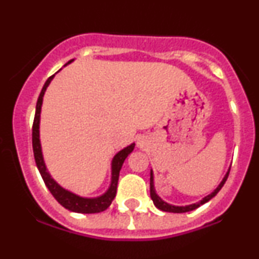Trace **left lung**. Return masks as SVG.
I'll list each match as a JSON object with an SVG mask.
<instances>
[{"instance_id": "left-lung-1", "label": "left lung", "mask_w": 259, "mask_h": 259, "mask_svg": "<svg viewBox=\"0 0 259 259\" xmlns=\"http://www.w3.org/2000/svg\"><path fill=\"white\" fill-rule=\"evenodd\" d=\"M230 171V170H229ZM229 171L227 173V175L224 177V179L221 184H219V186L217 187L214 191L212 192L210 195L206 196V197L203 198L201 202H198V203H194V204H190V206H185V207H178V206H171V204H168L167 202L162 201L160 198L157 196L156 192H154V186H153V177H152V171H151V179H150V194H151V198H152L154 206H156L158 209L160 210H164V212H170V213H185V212H190V210H194L196 208H198L201 206V204H204L206 202H208L209 200H212L214 196L218 194L219 191H221V189L223 186H224L225 181H227L228 177H229Z\"/></svg>"}]
</instances>
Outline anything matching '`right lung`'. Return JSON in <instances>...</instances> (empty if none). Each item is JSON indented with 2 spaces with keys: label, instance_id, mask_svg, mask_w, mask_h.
Wrapping results in <instances>:
<instances>
[{
  "label": "right lung",
  "instance_id": "add662e5",
  "mask_svg": "<svg viewBox=\"0 0 259 259\" xmlns=\"http://www.w3.org/2000/svg\"><path fill=\"white\" fill-rule=\"evenodd\" d=\"M72 62V61H69ZM53 76H50L49 79L45 82L42 90L40 92V96H38L37 102H36V111H35V117H34V123H32V150H34V157L35 162L40 171L41 177H42L45 185L47 186V189L50 190L53 197L57 200L59 204H62L67 209L72 210V212L76 213H100L106 210L107 208L111 206L113 198L115 197L117 194V185H118V179H119V171L123 165L124 160L130 153L133 152L135 144H132L130 146H127L121 150L120 152H118L114 156L112 162V183L111 187L108 189V191L105 195L101 196L97 198H84L79 197V196L72 194V192L67 191L63 187H61L52 179L51 175L47 173L46 167H45L44 158H42V152H41V145H40V138H38V124H40V112H41V105H42V97L46 88L49 86Z\"/></svg>",
  "mask_w": 259,
  "mask_h": 259
}]
</instances>
